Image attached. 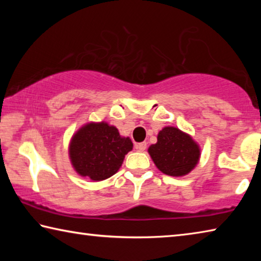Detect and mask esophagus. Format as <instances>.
Returning a JSON list of instances; mask_svg holds the SVG:
<instances>
[{
  "label": "esophagus",
  "instance_id": "34e87169",
  "mask_svg": "<svg viewBox=\"0 0 261 261\" xmlns=\"http://www.w3.org/2000/svg\"><path fill=\"white\" fill-rule=\"evenodd\" d=\"M146 147H147L146 143H139V144H136V148L138 149L139 152H144L145 149H146Z\"/></svg>",
  "mask_w": 261,
  "mask_h": 261
}]
</instances>
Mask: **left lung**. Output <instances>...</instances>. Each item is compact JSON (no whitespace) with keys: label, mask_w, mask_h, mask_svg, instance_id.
<instances>
[{"label":"left lung","mask_w":261,"mask_h":261,"mask_svg":"<svg viewBox=\"0 0 261 261\" xmlns=\"http://www.w3.org/2000/svg\"><path fill=\"white\" fill-rule=\"evenodd\" d=\"M148 153L159 170L174 177L188 175L200 158L199 145L174 126H166L159 132L156 144L148 147Z\"/></svg>","instance_id":"left-lung-1"}]
</instances>
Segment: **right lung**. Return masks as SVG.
Segmentation results:
<instances>
[{
  "label": "right lung",
  "mask_w": 261,
  "mask_h": 261,
  "mask_svg": "<svg viewBox=\"0 0 261 261\" xmlns=\"http://www.w3.org/2000/svg\"><path fill=\"white\" fill-rule=\"evenodd\" d=\"M134 144L106 122L87 123L72 136L69 156L77 173L95 182L109 178L120 169Z\"/></svg>",
  "instance_id": "1"
}]
</instances>
